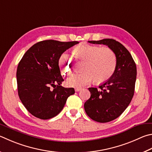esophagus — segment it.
I'll return each instance as SVG.
<instances>
[{"mask_svg": "<svg viewBox=\"0 0 152 152\" xmlns=\"http://www.w3.org/2000/svg\"><path fill=\"white\" fill-rule=\"evenodd\" d=\"M81 90H82V88H75L76 92H78V91Z\"/></svg>", "mask_w": 152, "mask_h": 152, "instance_id": "obj_1", "label": "esophagus"}]
</instances>
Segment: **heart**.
Here are the masks:
<instances>
[{"label": "heart", "mask_w": 152, "mask_h": 152, "mask_svg": "<svg viewBox=\"0 0 152 152\" xmlns=\"http://www.w3.org/2000/svg\"><path fill=\"white\" fill-rule=\"evenodd\" d=\"M73 52L78 58L85 60V62L82 68L83 72L74 74L68 78L66 82L69 86H83L93 79L96 83H102L109 80L114 74L117 60L111 48L81 44L74 49ZM58 64L63 74L72 73L73 65L68 54H61Z\"/></svg>", "instance_id": "obj_1"}]
</instances>
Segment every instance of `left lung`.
I'll list each match as a JSON object with an SVG mask.
<instances>
[{
  "label": "left lung",
  "mask_w": 152,
  "mask_h": 152,
  "mask_svg": "<svg viewBox=\"0 0 152 152\" xmlns=\"http://www.w3.org/2000/svg\"><path fill=\"white\" fill-rule=\"evenodd\" d=\"M108 46L116 56L117 64L111 78L98 88H89L90 98L84 103L87 115L96 122L105 123L116 119L124 112L134 96L136 65L131 54L114 39L88 41Z\"/></svg>",
  "instance_id": "left-lung-1"
}]
</instances>
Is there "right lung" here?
<instances>
[{
    "instance_id": "right-lung-1",
    "label": "right lung",
    "mask_w": 152,
    "mask_h": 152,
    "mask_svg": "<svg viewBox=\"0 0 152 152\" xmlns=\"http://www.w3.org/2000/svg\"><path fill=\"white\" fill-rule=\"evenodd\" d=\"M77 41H40L27 50L16 71L18 94L22 103L34 116L48 120L62 111L67 98L75 92L64 88L58 66L59 58L77 45Z\"/></svg>"
}]
</instances>
